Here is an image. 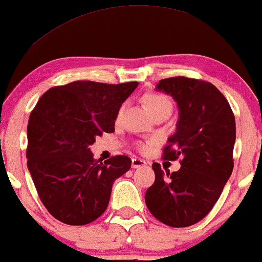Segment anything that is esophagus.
<instances>
[{
    "mask_svg": "<svg viewBox=\"0 0 262 262\" xmlns=\"http://www.w3.org/2000/svg\"><path fill=\"white\" fill-rule=\"evenodd\" d=\"M131 165L134 169H137V168H142L144 165H147V163L140 158H132Z\"/></svg>",
    "mask_w": 262,
    "mask_h": 262,
    "instance_id": "34e87169",
    "label": "esophagus"
}]
</instances>
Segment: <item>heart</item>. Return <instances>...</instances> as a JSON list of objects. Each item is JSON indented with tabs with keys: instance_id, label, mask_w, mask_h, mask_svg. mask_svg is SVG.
<instances>
[{
	"instance_id": "1",
	"label": "heart",
	"mask_w": 262,
	"mask_h": 262,
	"mask_svg": "<svg viewBox=\"0 0 262 262\" xmlns=\"http://www.w3.org/2000/svg\"><path fill=\"white\" fill-rule=\"evenodd\" d=\"M143 100L147 107L149 109V112L153 114V116L158 115L161 113H171V109H173V104H171L170 99H169L167 95L157 93V92H149V93L144 94ZM122 110H124V106L120 107L118 112V119L121 118ZM153 143L155 142H152V141L150 142L138 143V148L142 150V152H148Z\"/></svg>"
}]
</instances>
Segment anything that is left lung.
<instances>
[{"label": "left lung", "instance_id": "8db88e82", "mask_svg": "<svg viewBox=\"0 0 262 262\" xmlns=\"http://www.w3.org/2000/svg\"><path fill=\"white\" fill-rule=\"evenodd\" d=\"M157 91L173 97L179 107L177 131L168 138L163 158H181L169 173L153 163L156 180L144 195L150 213L180 228L208 214L233 171L235 119L228 100L210 82L186 77L161 79Z\"/></svg>", "mask_w": 262, "mask_h": 262}]
</instances>
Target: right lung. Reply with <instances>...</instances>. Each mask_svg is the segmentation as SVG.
Segmentation results:
<instances>
[{
  "instance_id": "1",
  "label": "right lung",
  "mask_w": 262,
  "mask_h": 262,
  "mask_svg": "<svg viewBox=\"0 0 262 262\" xmlns=\"http://www.w3.org/2000/svg\"><path fill=\"white\" fill-rule=\"evenodd\" d=\"M137 85L71 82L45 92L30 113L27 165L42 205L60 222L83 226L100 217L114 181L131 168L127 156L95 161L89 146L114 132L120 106Z\"/></svg>"
}]
</instances>
